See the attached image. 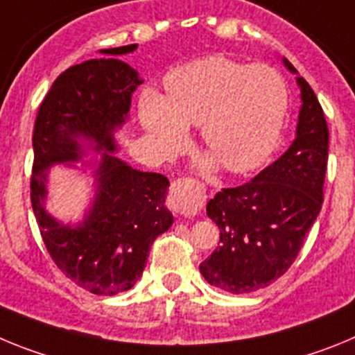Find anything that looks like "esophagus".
<instances>
[{
    "mask_svg": "<svg viewBox=\"0 0 355 355\" xmlns=\"http://www.w3.org/2000/svg\"><path fill=\"white\" fill-rule=\"evenodd\" d=\"M206 190L205 184L193 180H178L172 183L171 206L178 215L196 216L200 209L205 208Z\"/></svg>",
    "mask_w": 355,
    "mask_h": 355,
    "instance_id": "1",
    "label": "esophagus"
}]
</instances>
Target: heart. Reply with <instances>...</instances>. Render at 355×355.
<instances>
[{
	"label": "heart",
	"instance_id": "1",
	"mask_svg": "<svg viewBox=\"0 0 355 355\" xmlns=\"http://www.w3.org/2000/svg\"><path fill=\"white\" fill-rule=\"evenodd\" d=\"M163 83L165 96L146 90L139 103L140 121L159 149H178L187 126H199L213 158L245 174L277 146L288 114V87L277 69L213 55L175 67Z\"/></svg>",
	"mask_w": 355,
	"mask_h": 355
}]
</instances>
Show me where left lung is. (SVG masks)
I'll use <instances>...</instances> for the list:
<instances>
[{
	"label": "left lung",
	"instance_id": "obj_1",
	"mask_svg": "<svg viewBox=\"0 0 355 355\" xmlns=\"http://www.w3.org/2000/svg\"><path fill=\"white\" fill-rule=\"evenodd\" d=\"M297 83L302 106L286 153L249 183L224 188L206 206L220 229V247L200 263V274L229 293H250L277 281L293 265L322 209L329 128L309 83L300 76Z\"/></svg>",
	"mask_w": 355,
	"mask_h": 355
}]
</instances>
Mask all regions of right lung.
Listing matches in <instances>:
<instances>
[{
  "mask_svg": "<svg viewBox=\"0 0 355 355\" xmlns=\"http://www.w3.org/2000/svg\"><path fill=\"white\" fill-rule=\"evenodd\" d=\"M137 44L101 49L114 58L72 65L44 97L33 130L31 206L40 236L56 266L72 283L94 295H117L135 286L146 268L153 241L174 216L165 206L168 180L133 168L114 155V131L126 122L139 72L115 56ZM103 150L96 166V197L76 226L62 225L45 211L47 171L83 157V142Z\"/></svg>",
  "mask_w": 355,
  "mask_h": 355,
  "instance_id": "right-lung-1",
  "label": "right lung"
}]
</instances>
